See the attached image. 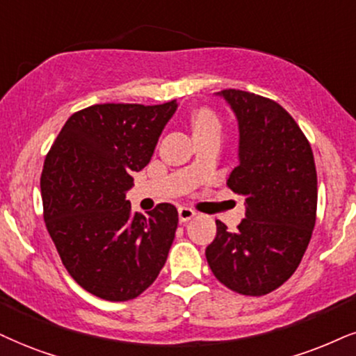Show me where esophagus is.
Listing matches in <instances>:
<instances>
[{"label":"esophagus","instance_id":"obj_1","mask_svg":"<svg viewBox=\"0 0 356 356\" xmlns=\"http://www.w3.org/2000/svg\"><path fill=\"white\" fill-rule=\"evenodd\" d=\"M196 216V211L191 208H186V206H181V208H178V218H179V222H186L190 221Z\"/></svg>","mask_w":356,"mask_h":356}]
</instances>
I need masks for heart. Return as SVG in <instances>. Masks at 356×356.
<instances>
[{
  "instance_id": "obj_1",
  "label": "heart",
  "mask_w": 356,
  "mask_h": 356,
  "mask_svg": "<svg viewBox=\"0 0 356 356\" xmlns=\"http://www.w3.org/2000/svg\"><path fill=\"white\" fill-rule=\"evenodd\" d=\"M191 129L193 135L209 134V131H219L221 134V124H219L218 117L213 112L201 108L191 117Z\"/></svg>"
}]
</instances>
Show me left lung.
Here are the masks:
<instances>
[{
  "instance_id": "obj_1",
  "label": "left lung",
  "mask_w": 356,
  "mask_h": 356,
  "mask_svg": "<svg viewBox=\"0 0 356 356\" xmlns=\"http://www.w3.org/2000/svg\"><path fill=\"white\" fill-rule=\"evenodd\" d=\"M238 120L239 165L227 186L245 200L238 231L216 221L206 248L214 277L243 296H266L296 272L312 238L317 214V171L309 140L274 100L226 89Z\"/></svg>"
}]
</instances>
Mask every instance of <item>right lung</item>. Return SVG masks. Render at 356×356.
Masks as SVG:
<instances>
[{
	"instance_id": "1",
	"label": "right lung",
	"mask_w": 356,
	"mask_h": 356,
	"mask_svg": "<svg viewBox=\"0 0 356 356\" xmlns=\"http://www.w3.org/2000/svg\"><path fill=\"white\" fill-rule=\"evenodd\" d=\"M177 100L100 104L69 117L41 177L44 221L72 279L100 299H135L165 266L178 211L131 213V173L150 163Z\"/></svg>"
}]
</instances>
